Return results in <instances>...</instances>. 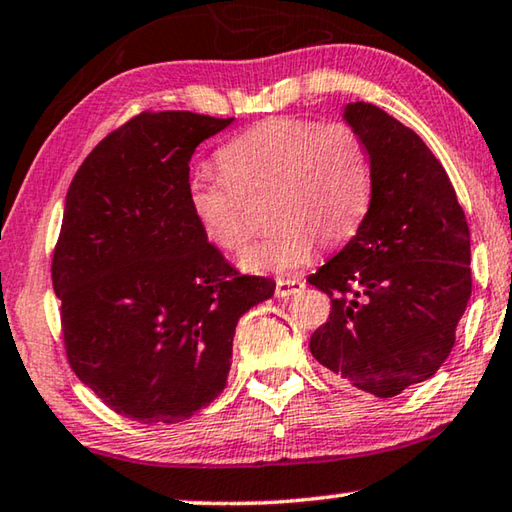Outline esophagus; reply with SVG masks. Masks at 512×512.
<instances>
[{
  "label": "esophagus",
  "instance_id": "esophagus-1",
  "mask_svg": "<svg viewBox=\"0 0 512 512\" xmlns=\"http://www.w3.org/2000/svg\"><path fill=\"white\" fill-rule=\"evenodd\" d=\"M304 288H306V281L301 279H279L276 281V297L286 299V297L297 295V292H301Z\"/></svg>",
  "mask_w": 512,
  "mask_h": 512
}]
</instances>
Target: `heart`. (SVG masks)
<instances>
[{
	"label": "heart",
	"mask_w": 512,
	"mask_h": 512,
	"mask_svg": "<svg viewBox=\"0 0 512 512\" xmlns=\"http://www.w3.org/2000/svg\"><path fill=\"white\" fill-rule=\"evenodd\" d=\"M220 174L199 170L186 183L201 236L222 251L249 238V206L261 204L274 229L242 251L245 274L286 276L311 261L317 242L356 236L372 204L374 172L367 145L342 122L270 117L217 149Z\"/></svg>",
	"instance_id": "b5f03b06"
}]
</instances>
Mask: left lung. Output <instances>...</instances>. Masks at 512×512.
Listing matches in <instances>:
<instances>
[{
	"label": "left lung",
	"instance_id": "obj_1",
	"mask_svg": "<svg viewBox=\"0 0 512 512\" xmlns=\"http://www.w3.org/2000/svg\"><path fill=\"white\" fill-rule=\"evenodd\" d=\"M372 158L363 224L340 254L308 276L331 297L311 354L338 379L381 399L440 370L472 295L469 226L445 167L383 108L342 111Z\"/></svg>",
	"mask_w": 512,
	"mask_h": 512
}]
</instances>
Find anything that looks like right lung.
<instances>
[{
    "label": "right lung",
    "instance_id": "right-lung-1",
    "mask_svg": "<svg viewBox=\"0 0 512 512\" xmlns=\"http://www.w3.org/2000/svg\"><path fill=\"white\" fill-rule=\"evenodd\" d=\"M233 117L140 113L106 136L65 197L52 283L67 360L117 415L177 424L220 397L236 324L274 295L201 236L186 197L199 142Z\"/></svg>",
    "mask_w": 512,
    "mask_h": 512
}]
</instances>
